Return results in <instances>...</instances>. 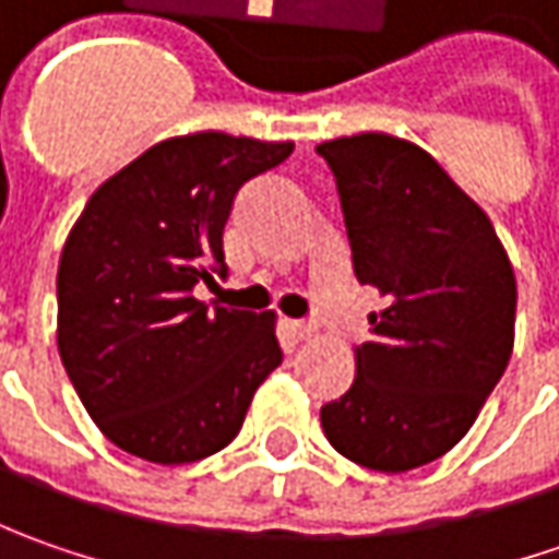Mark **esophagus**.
<instances>
[{
  "label": "esophagus",
  "mask_w": 559,
  "mask_h": 559,
  "mask_svg": "<svg viewBox=\"0 0 559 559\" xmlns=\"http://www.w3.org/2000/svg\"><path fill=\"white\" fill-rule=\"evenodd\" d=\"M289 333L295 342H308V338H313V326H308V323H295V320H289Z\"/></svg>",
  "instance_id": "34e87169"
}]
</instances>
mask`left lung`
<instances>
[{
  "mask_svg": "<svg viewBox=\"0 0 559 559\" xmlns=\"http://www.w3.org/2000/svg\"><path fill=\"white\" fill-rule=\"evenodd\" d=\"M333 167L355 276L385 301L355 382L323 404L335 451L379 473L439 461L469 432L513 355L516 276L479 204L417 142L317 145Z\"/></svg>",
  "mask_w": 559,
  "mask_h": 559,
  "instance_id": "left-lung-1",
  "label": "left lung"
}]
</instances>
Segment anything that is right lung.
Here are the masks:
<instances>
[{
  "mask_svg": "<svg viewBox=\"0 0 559 559\" xmlns=\"http://www.w3.org/2000/svg\"><path fill=\"white\" fill-rule=\"evenodd\" d=\"M295 142L221 130L152 145L93 192L58 261V355L86 414L120 451L192 463L239 436L280 360L276 313L207 308L239 189Z\"/></svg>",
  "mask_w": 559,
  "mask_h": 559,
  "instance_id": "obj_1",
  "label": "right lung"
}]
</instances>
